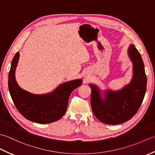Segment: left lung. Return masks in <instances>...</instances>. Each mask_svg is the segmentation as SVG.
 Instances as JSON below:
<instances>
[{"label":"left lung","mask_w":155,"mask_h":155,"mask_svg":"<svg viewBox=\"0 0 155 155\" xmlns=\"http://www.w3.org/2000/svg\"><path fill=\"white\" fill-rule=\"evenodd\" d=\"M127 53L133 64L129 83L115 91L101 90L97 84H89L92 110L97 119L105 124H118L130 120L139 110L146 93L147 76L142 57L133 44Z\"/></svg>","instance_id":"8db88e82"}]
</instances>
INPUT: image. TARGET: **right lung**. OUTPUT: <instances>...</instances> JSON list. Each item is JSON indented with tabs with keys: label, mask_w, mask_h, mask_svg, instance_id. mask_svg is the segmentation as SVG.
<instances>
[{
	"label": "right lung",
	"mask_w": 155,
	"mask_h": 155,
	"mask_svg": "<svg viewBox=\"0 0 155 155\" xmlns=\"http://www.w3.org/2000/svg\"><path fill=\"white\" fill-rule=\"evenodd\" d=\"M19 57L17 52L11 62L8 79L9 93L16 108L27 120L37 123L48 124L60 119L67 111L71 93L81 86L83 80L64 82L48 93H29L19 87L15 78Z\"/></svg>",
	"instance_id": "obj_1"
}]
</instances>
